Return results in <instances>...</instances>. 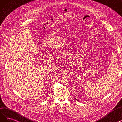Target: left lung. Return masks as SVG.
Returning <instances> with one entry per match:
<instances>
[{"instance_id": "left-lung-1", "label": "left lung", "mask_w": 122, "mask_h": 122, "mask_svg": "<svg viewBox=\"0 0 122 122\" xmlns=\"http://www.w3.org/2000/svg\"><path fill=\"white\" fill-rule=\"evenodd\" d=\"M75 99H76V98H75ZM76 99V100H78H78H77V99Z\"/></svg>"}]
</instances>
